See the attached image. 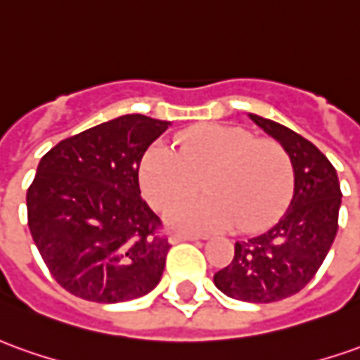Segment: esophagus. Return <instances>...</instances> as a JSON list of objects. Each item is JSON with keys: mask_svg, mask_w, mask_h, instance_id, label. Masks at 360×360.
Returning a JSON list of instances; mask_svg holds the SVG:
<instances>
[{"mask_svg": "<svg viewBox=\"0 0 360 360\" xmlns=\"http://www.w3.org/2000/svg\"><path fill=\"white\" fill-rule=\"evenodd\" d=\"M202 237L198 235H186V233H176L170 237V243H182V241H200Z\"/></svg>", "mask_w": 360, "mask_h": 360, "instance_id": "1", "label": "esophagus"}]
</instances>
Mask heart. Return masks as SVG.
I'll list each match as a JSON object with an SVG mask.
<instances>
[{
  "label": "heart",
  "instance_id": "b5f03b06",
  "mask_svg": "<svg viewBox=\"0 0 360 360\" xmlns=\"http://www.w3.org/2000/svg\"><path fill=\"white\" fill-rule=\"evenodd\" d=\"M174 148L156 143L139 165L143 195L155 210H166L194 194L202 178L205 198L166 213L176 231L207 233L237 225L257 231L272 223L294 192V162L274 139L251 131L205 123L182 131Z\"/></svg>",
  "mask_w": 360,
  "mask_h": 360
}]
</instances>
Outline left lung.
I'll return each instance as SVG.
<instances>
[{"label": "left lung", "mask_w": 360, "mask_h": 360, "mask_svg": "<svg viewBox=\"0 0 360 360\" xmlns=\"http://www.w3.org/2000/svg\"><path fill=\"white\" fill-rule=\"evenodd\" d=\"M294 162V195L269 231L235 243L233 260L213 274L225 296L252 304L290 298L316 276L333 245L341 188L327 156L292 129L249 113Z\"/></svg>", "instance_id": "left-lung-1"}]
</instances>
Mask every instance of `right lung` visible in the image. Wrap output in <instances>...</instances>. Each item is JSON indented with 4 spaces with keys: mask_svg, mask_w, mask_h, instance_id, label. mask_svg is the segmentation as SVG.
Instances as JSON below:
<instances>
[{
    "mask_svg": "<svg viewBox=\"0 0 360 360\" xmlns=\"http://www.w3.org/2000/svg\"><path fill=\"white\" fill-rule=\"evenodd\" d=\"M170 121L121 115L60 141L27 192L33 241L52 278L88 302L141 298L160 282L170 243L141 198L139 165Z\"/></svg>",
    "mask_w": 360,
    "mask_h": 360,
    "instance_id": "add662e5",
    "label": "right lung"
}]
</instances>
